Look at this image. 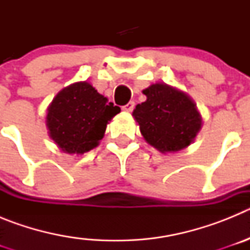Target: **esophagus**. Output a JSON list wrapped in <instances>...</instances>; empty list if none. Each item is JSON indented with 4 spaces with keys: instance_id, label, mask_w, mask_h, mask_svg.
Segmentation results:
<instances>
[{
    "instance_id": "obj_1",
    "label": "esophagus",
    "mask_w": 250,
    "mask_h": 250,
    "mask_svg": "<svg viewBox=\"0 0 250 250\" xmlns=\"http://www.w3.org/2000/svg\"><path fill=\"white\" fill-rule=\"evenodd\" d=\"M134 106H135V103H134V101H130V103H127L126 105L123 106V110H124V111L130 112V111H132V110H134Z\"/></svg>"
}]
</instances>
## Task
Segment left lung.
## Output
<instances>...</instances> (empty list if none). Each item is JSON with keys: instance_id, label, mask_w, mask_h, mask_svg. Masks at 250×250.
<instances>
[{"instance_id": "8db88e82", "label": "left lung", "mask_w": 250, "mask_h": 250, "mask_svg": "<svg viewBox=\"0 0 250 250\" xmlns=\"http://www.w3.org/2000/svg\"><path fill=\"white\" fill-rule=\"evenodd\" d=\"M146 101L138 104L132 116L147 144L160 152L189 146L202 129V116L185 92L167 83H152L143 91Z\"/></svg>"}]
</instances>
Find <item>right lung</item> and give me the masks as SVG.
Wrapping results in <instances>:
<instances>
[{
	"mask_svg": "<svg viewBox=\"0 0 250 250\" xmlns=\"http://www.w3.org/2000/svg\"><path fill=\"white\" fill-rule=\"evenodd\" d=\"M120 112L86 81L75 83L55 96L47 109L50 138L67 154H83L99 145L106 125Z\"/></svg>",
	"mask_w": 250,
	"mask_h": 250,
	"instance_id": "obj_1",
	"label": "right lung"
}]
</instances>
